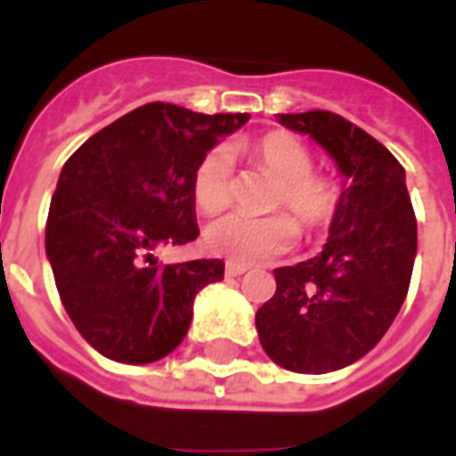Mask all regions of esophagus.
<instances>
[{
	"label": "esophagus",
	"instance_id": "1",
	"mask_svg": "<svg viewBox=\"0 0 456 456\" xmlns=\"http://www.w3.org/2000/svg\"><path fill=\"white\" fill-rule=\"evenodd\" d=\"M248 266L244 264H237V261H227V266H224V273L227 276H241V273H247Z\"/></svg>",
	"mask_w": 456,
	"mask_h": 456
}]
</instances>
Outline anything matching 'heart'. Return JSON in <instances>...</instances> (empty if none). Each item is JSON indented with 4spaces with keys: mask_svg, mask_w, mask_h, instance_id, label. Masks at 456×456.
<instances>
[{
    "mask_svg": "<svg viewBox=\"0 0 456 456\" xmlns=\"http://www.w3.org/2000/svg\"><path fill=\"white\" fill-rule=\"evenodd\" d=\"M251 156L276 180L271 209L286 212H273L266 217L227 215L209 224L205 232L209 251L239 264L268 261L290 251L297 241V224L307 234L325 232L332 227L344 202L339 178L317 170L310 146L293 134H264L251 146ZM190 195L195 208L205 215H217L232 205L234 183L227 149L215 146L198 160L190 178Z\"/></svg>",
    "mask_w": 456,
    "mask_h": 456,
    "instance_id": "1",
    "label": "heart"
}]
</instances>
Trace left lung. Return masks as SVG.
I'll use <instances>...</instances> for the list:
<instances>
[{
  "instance_id": "obj_1",
  "label": "left lung",
  "mask_w": 456,
  "mask_h": 456,
  "mask_svg": "<svg viewBox=\"0 0 456 456\" xmlns=\"http://www.w3.org/2000/svg\"><path fill=\"white\" fill-rule=\"evenodd\" d=\"M278 121L322 143L349 183L322 254L273 271L276 293L256 313L258 339L288 371H337L371 352L398 315L418 222L403 166L356 124L327 110Z\"/></svg>"
}]
</instances>
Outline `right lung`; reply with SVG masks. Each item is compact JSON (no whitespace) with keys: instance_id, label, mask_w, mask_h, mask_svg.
<instances>
[{"instance_id":"obj_1","label":"right lung","mask_w":456,"mask_h":456,"mask_svg":"<svg viewBox=\"0 0 456 456\" xmlns=\"http://www.w3.org/2000/svg\"><path fill=\"white\" fill-rule=\"evenodd\" d=\"M247 119L151 102L65 160L45 222V254L65 313L107 359H163L188 335L195 296L224 276L219 258L166 266L153 251L198 237L192 170Z\"/></svg>"}]
</instances>
